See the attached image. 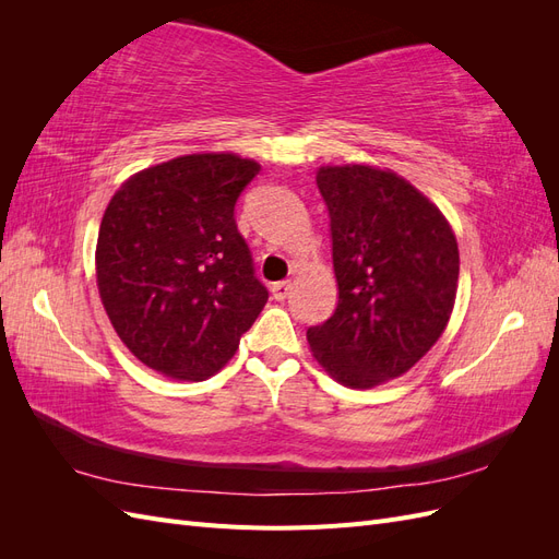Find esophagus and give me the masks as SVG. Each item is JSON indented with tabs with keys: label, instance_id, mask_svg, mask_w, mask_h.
Instances as JSON below:
<instances>
[{
	"label": "esophagus",
	"instance_id": "obj_1",
	"mask_svg": "<svg viewBox=\"0 0 559 559\" xmlns=\"http://www.w3.org/2000/svg\"><path fill=\"white\" fill-rule=\"evenodd\" d=\"M289 294H292V282H289V280L275 282V284H273V298H275V300H284Z\"/></svg>",
	"mask_w": 559,
	"mask_h": 559
}]
</instances>
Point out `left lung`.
I'll return each mask as SVG.
<instances>
[{"mask_svg": "<svg viewBox=\"0 0 559 559\" xmlns=\"http://www.w3.org/2000/svg\"><path fill=\"white\" fill-rule=\"evenodd\" d=\"M331 218L337 308L308 329L314 359L345 386L411 370L443 335L460 280L456 238L411 181L373 165L317 173Z\"/></svg>", "mask_w": 559, "mask_h": 559, "instance_id": "1", "label": "left lung"}]
</instances>
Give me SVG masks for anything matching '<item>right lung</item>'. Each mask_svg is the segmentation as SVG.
<instances>
[{"mask_svg": "<svg viewBox=\"0 0 559 559\" xmlns=\"http://www.w3.org/2000/svg\"><path fill=\"white\" fill-rule=\"evenodd\" d=\"M257 160L191 154L121 183L99 224L103 306L144 366L177 380L222 370L267 302L235 202Z\"/></svg>", "mask_w": 559, "mask_h": 559, "instance_id": "right-lung-1", "label": "right lung"}]
</instances>
